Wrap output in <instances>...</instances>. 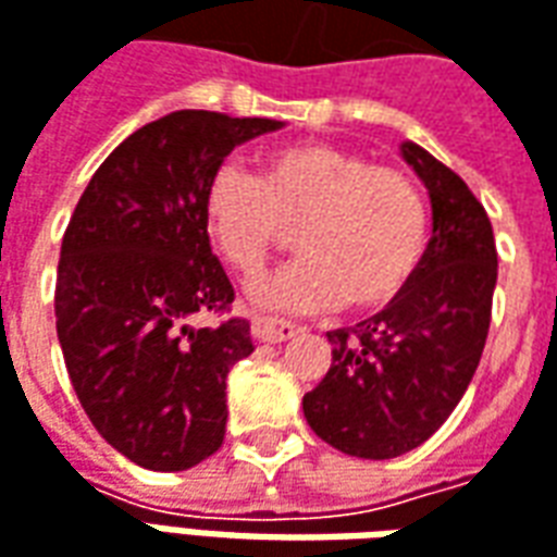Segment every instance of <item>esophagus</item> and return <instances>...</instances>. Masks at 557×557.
I'll use <instances>...</instances> for the list:
<instances>
[{
	"instance_id": "34e87169",
	"label": "esophagus",
	"mask_w": 557,
	"mask_h": 557,
	"mask_svg": "<svg viewBox=\"0 0 557 557\" xmlns=\"http://www.w3.org/2000/svg\"><path fill=\"white\" fill-rule=\"evenodd\" d=\"M298 329L286 322V319H274V317H256L252 319V337L262 341V344H283L295 337Z\"/></svg>"
}]
</instances>
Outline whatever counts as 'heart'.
Listing matches in <instances>:
<instances>
[{"label": "heart", "instance_id": "1", "mask_svg": "<svg viewBox=\"0 0 557 557\" xmlns=\"http://www.w3.org/2000/svg\"><path fill=\"white\" fill-rule=\"evenodd\" d=\"M213 250L238 277L262 274L283 228L295 230L292 265L252 298L277 310H380L410 286L428 250V205L410 174L332 144H286L252 177L225 162L201 201Z\"/></svg>", "mask_w": 557, "mask_h": 557}]
</instances>
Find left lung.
I'll list each match as a JSON object with an SVG mask.
<instances>
[{
	"instance_id": "1",
	"label": "left lung",
	"mask_w": 557,
	"mask_h": 557,
	"mask_svg": "<svg viewBox=\"0 0 557 557\" xmlns=\"http://www.w3.org/2000/svg\"><path fill=\"white\" fill-rule=\"evenodd\" d=\"M400 157L431 196V240L386 310L329 332L332 364L305 395L307 425L356 458H398L449 419L482 359L497 283L495 232L468 184L419 144Z\"/></svg>"
}]
</instances>
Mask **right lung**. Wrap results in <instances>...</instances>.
Instances as JSON below:
<instances>
[{
    "label": "right lung",
    "instance_id": "1",
    "mask_svg": "<svg viewBox=\"0 0 557 557\" xmlns=\"http://www.w3.org/2000/svg\"><path fill=\"white\" fill-rule=\"evenodd\" d=\"M268 116L174 111L104 159L62 235L57 337L104 441L147 470L196 468L223 446L225 376L252 352L250 322L220 313L235 289L205 232V186Z\"/></svg>",
    "mask_w": 557,
    "mask_h": 557
}]
</instances>
